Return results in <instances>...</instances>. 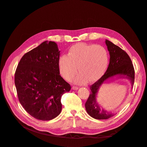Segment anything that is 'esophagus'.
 I'll return each instance as SVG.
<instances>
[{
    "mask_svg": "<svg viewBox=\"0 0 147 147\" xmlns=\"http://www.w3.org/2000/svg\"><path fill=\"white\" fill-rule=\"evenodd\" d=\"M78 86H72V90H78Z\"/></svg>",
    "mask_w": 147,
    "mask_h": 147,
    "instance_id": "34e87169",
    "label": "esophagus"
}]
</instances>
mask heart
<instances>
[{"label": "heart", "mask_w": 147, "mask_h": 147, "mask_svg": "<svg viewBox=\"0 0 147 147\" xmlns=\"http://www.w3.org/2000/svg\"><path fill=\"white\" fill-rule=\"evenodd\" d=\"M108 63V53L103 47L80 43L71 47L67 55L59 57L58 65L61 76L67 81L72 80L78 69L80 74L75 82L83 83L87 79L90 82L99 79L107 68Z\"/></svg>", "instance_id": "obj_1"}]
</instances>
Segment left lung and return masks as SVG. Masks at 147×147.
<instances>
[{
    "label": "left lung",
    "mask_w": 147,
    "mask_h": 147,
    "mask_svg": "<svg viewBox=\"0 0 147 147\" xmlns=\"http://www.w3.org/2000/svg\"><path fill=\"white\" fill-rule=\"evenodd\" d=\"M105 43L110 56L109 67L104 75L90 86L91 93L85 103L87 113L97 119H106L113 116L112 113H107L106 111L100 110V107L96 103L97 92L103 83L115 75H120L129 79L133 86L135 78L134 66L127 53L108 40H106Z\"/></svg>",
    "instance_id": "obj_1"
}]
</instances>
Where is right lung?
<instances>
[{
	"label": "right lung",
	"mask_w": 147,
	"mask_h": 147,
	"mask_svg": "<svg viewBox=\"0 0 147 147\" xmlns=\"http://www.w3.org/2000/svg\"><path fill=\"white\" fill-rule=\"evenodd\" d=\"M60 51L54 42L45 41L21 57L15 74L20 104L31 116L48 121L62 110L61 97L71 86L61 77Z\"/></svg>",
	"instance_id": "obj_1"
}]
</instances>
